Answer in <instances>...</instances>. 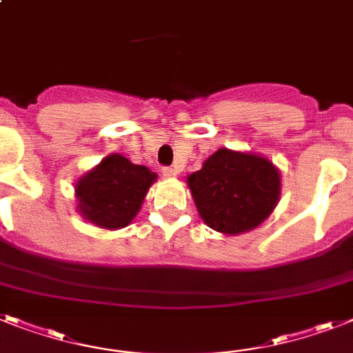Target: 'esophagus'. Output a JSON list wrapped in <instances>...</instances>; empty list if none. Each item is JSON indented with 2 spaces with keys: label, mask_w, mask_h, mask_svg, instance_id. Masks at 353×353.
Instances as JSON below:
<instances>
[{
  "label": "esophagus",
  "mask_w": 353,
  "mask_h": 353,
  "mask_svg": "<svg viewBox=\"0 0 353 353\" xmlns=\"http://www.w3.org/2000/svg\"><path fill=\"white\" fill-rule=\"evenodd\" d=\"M176 173H179V170H176V168H162V174H164V176H168V179H173V176H176Z\"/></svg>",
  "instance_id": "esophagus-1"
}]
</instances>
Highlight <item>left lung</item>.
<instances>
[{"instance_id": "obj_1", "label": "left lung", "mask_w": 353, "mask_h": 353, "mask_svg": "<svg viewBox=\"0 0 353 353\" xmlns=\"http://www.w3.org/2000/svg\"><path fill=\"white\" fill-rule=\"evenodd\" d=\"M198 214L223 234L252 231L279 202L281 179L269 159L222 148L188 176Z\"/></svg>"}]
</instances>
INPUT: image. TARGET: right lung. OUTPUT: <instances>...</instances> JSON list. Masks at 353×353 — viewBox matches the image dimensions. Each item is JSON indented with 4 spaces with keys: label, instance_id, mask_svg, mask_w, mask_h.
Segmentation results:
<instances>
[{
    "label": "right lung",
    "instance_id": "add662e5",
    "mask_svg": "<svg viewBox=\"0 0 353 353\" xmlns=\"http://www.w3.org/2000/svg\"><path fill=\"white\" fill-rule=\"evenodd\" d=\"M155 180L157 173L145 165L112 153L77 180V209L84 220L101 229H122L141 211Z\"/></svg>",
    "mask_w": 353,
    "mask_h": 353
}]
</instances>
